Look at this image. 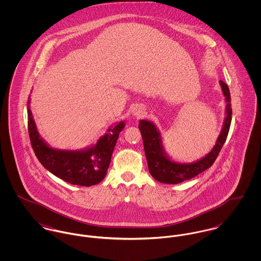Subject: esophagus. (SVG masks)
I'll return each instance as SVG.
<instances>
[{
  "mask_svg": "<svg viewBox=\"0 0 261 261\" xmlns=\"http://www.w3.org/2000/svg\"><path fill=\"white\" fill-rule=\"evenodd\" d=\"M145 110L144 109H142V108H137L135 111H134V115H136V116H138V117H141V116H143L144 114H145Z\"/></svg>",
  "mask_w": 261,
  "mask_h": 261,
  "instance_id": "obj_1",
  "label": "esophagus"
}]
</instances>
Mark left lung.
I'll use <instances>...</instances> for the list:
<instances>
[{"label":"left lung","mask_w":261,"mask_h":261,"mask_svg":"<svg viewBox=\"0 0 261 261\" xmlns=\"http://www.w3.org/2000/svg\"><path fill=\"white\" fill-rule=\"evenodd\" d=\"M219 84L221 86L226 102L222 129L217 138L213 149L200 160L192 163H179L172 160L165 149L161 132L159 130L156 125L147 119L140 120L139 128L143 137L149 174L160 183L175 185L192 179L210 168L217 159L219 151L222 149L224 143L227 139L232 118L231 97L229 88L222 80L219 81Z\"/></svg>","instance_id":"8db88e82"}]
</instances>
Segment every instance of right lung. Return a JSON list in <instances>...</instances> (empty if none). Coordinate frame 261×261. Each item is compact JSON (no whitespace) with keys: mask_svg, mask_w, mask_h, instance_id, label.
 Here are the masks:
<instances>
[{"mask_svg":"<svg viewBox=\"0 0 261 261\" xmlns=\"http://www.w3.org/2000/svg\"><path fill=\"white\" fill-rule=\"evenodd\" d=\"M124 121L111 125L95 145L78 150L51 148L38 133L28 100V130L30 141L39 162L59 179L77 186L89 187L100 183L108 174L119 133Z\"/></svg>","mask_w":261,"mask_h":261,"instance_id":"obj_1","label":"right lung"}]
</instances>
